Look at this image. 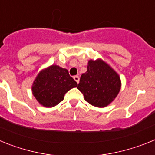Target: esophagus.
<instances>
[{
    "instance_id": "obj_1",
    "label": "esophagus",
    "mask_w": 155,
    "mask_h": 155,
    "mask_svg": "<svg viewBox=\"0 0 155 155\" xmlns=\"http://www.w3.org/2000/svg\"><path fill=\"white\" fill-rule=\"evenodd\" d=\"M74 79L75 80V81L78 84V82H79V80H80V78H79V77L78 76V75H76V76H74Z\"/></svg>"
}]
</instances>
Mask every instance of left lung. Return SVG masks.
Here are the masks:
<instances>
[{
  "instance_id": "8db88e82",
  "label": "left lung",
  "mask_w": 155,
  "mask_h": 155,
  "mask_svg": "<svg viewBox=\"0 0 155 155\" xmlns=\"http://www.w3.org/2000/svg\"><path fill=\"white\" fill-rule=\"evenodd\" d=\"M121 81L119 74L101 59L90 60L87 71L82 74L78 89L84 99L95 107L103 108L113 102L119 94Z\"/></svg>"
}]
</instances>
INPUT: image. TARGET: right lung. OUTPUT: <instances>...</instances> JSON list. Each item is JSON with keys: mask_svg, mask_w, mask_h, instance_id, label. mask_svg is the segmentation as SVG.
<instances>
[{"mask_svg": "<svg viewBox=\"0 0 155 155\" xmlns=\"http://www.w3.org/2000/svg\"><path fill=\"white\" fill-rule=\"evenodd\" d=\"M77 86L78 83L70 76L68 70L52 65L37 75L31 91L39 104L50 108L62 102L64 94Z\"/></svg>", "mask_w": 155, "mask_h": 155, "instance_id": "add662e5", "label": "right lung"}]
</instances>
